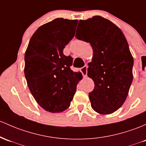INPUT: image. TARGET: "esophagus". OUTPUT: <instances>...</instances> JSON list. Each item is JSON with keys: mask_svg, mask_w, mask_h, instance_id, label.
Returning a JSON list of instances; mask_svg holds the SVG:
<instances>
[{"mask_svg": "<svg viewBox=\"0 0 146 146\" xmlns=\"http://www.w3.org/2000/svg\"><path fill=\"white\" fill-rule=\"evenodd\" d=\"M87 65H85L81 68V72L82 73V76L84 78H86V76H87Z\"/></svg>", "mask_w": 146, "mask_h": 146, "instance_id": "1", "label": "esophagus"}]
</instances>
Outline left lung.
I'll list each match as a JSON object with an SVG mask.
<instances>
[{"label":"left lung","mask_w":146,"mask_h":146,"mask_svg":"<svg viewBox=\"0 0 146 146\" xmlns=\"http://www.w3.org/2000/svg\"><path fill=\"white\" fill-rule=\"evenodd\" d=\"M78 25L80 35L76 31V38L90 43L94 50L87 69L95 84L89 94L91 107L110 114L124 103L132 82L134 60L127 41L119 28L100 16L80 20Z\"/></svg>","instance_id":"obj_1"}]
</instances>
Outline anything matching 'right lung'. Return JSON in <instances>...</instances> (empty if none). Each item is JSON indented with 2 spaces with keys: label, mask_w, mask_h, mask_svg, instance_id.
<instances>
[{
  "label": "right lung",
  "mask_w": 146,
  "mask_h": 146,
  "mask_svg": "<svg viewBox=\"0 0 146 146\" xmlns=\"http://www.w3.org/2000/svg\"><path fill=\"white\" fill-rule=\"evenodd\" d=\"M78 20L62 18L40 26L25 53L28 86L36 102L46 111L59 113L69 107L81 73L70 69L73 58L64 55L66 45L75 36Z\"/></svg>",
  "instance_id": "right-lung-1"
}]
</instances>
